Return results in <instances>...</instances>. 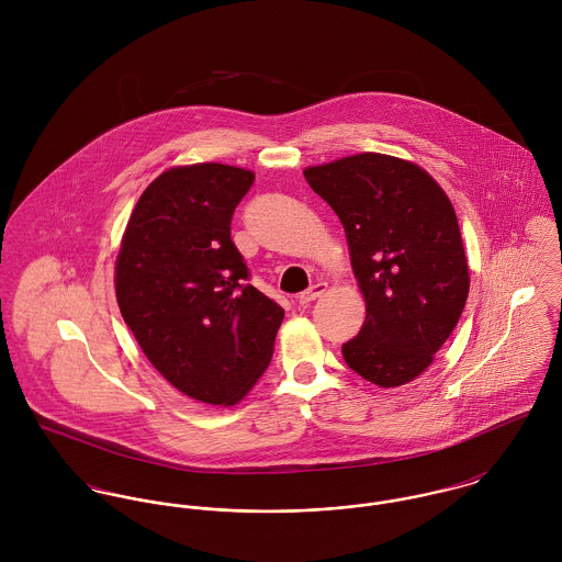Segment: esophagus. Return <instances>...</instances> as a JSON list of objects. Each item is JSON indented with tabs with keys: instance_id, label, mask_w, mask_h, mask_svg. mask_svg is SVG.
Segmentation results:
<instances>
[{
	"instance_id": "obj_1",
	"label": "esophagus",
	"mask_w": 562,
	"mask_h": 562,
	"mask_svg": "<svg viewBox=\"0 0 562 562\" xmlns=\"http://www.w3.org/2000/svg\"><path fill=\"white\" fill-rule=\"evenodd\" d=\"M326 292V283H316V285H312L307 292H303L301 296H299V303L301 305H310V303H314L316 299H321L322 294Z\"/></svg>"
}]
</instances>
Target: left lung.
<instances>
[{"label": "left lung", "instance_id": "1", "mask_svg": "<svg viewBox=\"0 0 562 562\" xmlns=\"http://www.w3.org/2000/svg\"><path fill=\"white\" fill-rule=\"evenodd\" d=\"M305 179L339 216L366 299V322L341 346L350 370L379 387L419 376L470 294L454 207L417 164L383 154L310 166Z\"/></svg>", "mask_w": 562, "mask_h": 562}]
</instances>
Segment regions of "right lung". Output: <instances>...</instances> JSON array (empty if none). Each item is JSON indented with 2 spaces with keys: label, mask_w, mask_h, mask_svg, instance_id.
<instances>
[{
  "label": "right lung",
  "mask_w": 562,
  "mask_h": 562,
  "mask_svg": "<svg viewBox=\"0 0 562 562\" xmlns=\"http://www.w3.org/2000/svg\"><path fill=\"white\" fill-rule=\"evenodd\" d=\"M255 175L177 166L138 199L116 257V301L147 359L181 394L236 404L270 363L283 310L248 283L232 218Z\"/></svg>",
  "instance_id": "right-lung-1"
}]
</instances>
